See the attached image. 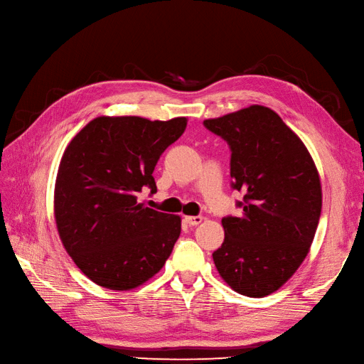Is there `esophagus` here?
<instances>
[{
  "label": "esophagus",
  "mask_w": 364,
  "mask_h": 364,
  "mask_svg": "<svg viewBox=\"0 0 364 364\" xmlns=\"http://www.w3.org/2000/svg\"><path fill=\"white\" fill-rule=\"evenodd\" d=\"M185 222L190 226H197L203 222V217L202 215H188V217H185Z\"/></svg>",
  "instance_id": "1"
}]
</instances>
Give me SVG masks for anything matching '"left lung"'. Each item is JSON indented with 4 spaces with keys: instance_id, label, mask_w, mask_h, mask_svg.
Wrapping results in <instances>:
<instances>
[{
    "instance_id": "1",
    "label": "left lung",
    "mask_w": 364,
    "mask_h": 364,
    "mask_svg": "<svg viewBox=\"0 0 364 364\" xmlns=\"http://www.w3.org/2000/svg\"><path fill=\"white\" fill-rule=\"evenodd\" d=\"M230 149L238 217L222 218L225 241L214 253L230 289L264 297L281 289L310 252L322 211V186L305 144L272 109L259 105L205 119Z\"/></svg>"
}]
</instances>
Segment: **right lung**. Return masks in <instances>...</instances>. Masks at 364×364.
I'll list each match as a JSON object with an SVG mask.
<instances>
[{"instance_id":"add662e5","label":"right lung","mask_w":364,"mask_h":364,"mask_svg":"<svg viewBox=\"0 0 364 364\" xmlns=\"http://www.w3.org/2000/svg\"><path fill=\"white\" fill-rule=\"evenodd\" d=\"M185 127V117H97L65 149L54 218L65 250L97 285L136 289L168 259L181 217L144 206L138 194L156 191L153 170Z\"/></svg>"}]
</instances>
